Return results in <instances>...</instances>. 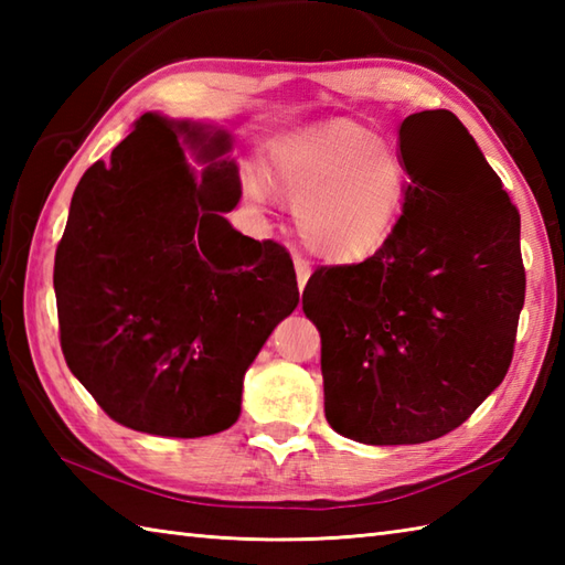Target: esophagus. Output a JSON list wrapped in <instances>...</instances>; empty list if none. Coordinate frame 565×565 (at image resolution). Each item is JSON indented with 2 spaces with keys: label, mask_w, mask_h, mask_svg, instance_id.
Listing matches in <instances>:
<instances>
[{
  "label": "esophagus",
  "mask_w": 565,
  "mask_h": 565,
  "mask_svg": "<svg viewBox=\"0 0 565 565\" xmlns=\"http://www.w3.org/2000/svg\"><path fill=\"white\" fill-rule=\"evenodd\" d=\"M294 267H296V281H298V289L303 291V286H306V281H308V276H310V262L306 259V257H301V255H294Z\"/></svg>",
  "instance_id": "34e87169"
}]
</instances>
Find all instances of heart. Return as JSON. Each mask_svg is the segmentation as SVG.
Returning a JSON list of instances; mask_svg holds the SVG:
<instances>
[{
    "instance_id": "b5f03b06",
    "label": "heart",
    "mask_w": 565,
    "mask_h": 565,
    "mask_svg": "<svg viewBox=\"0 0 565 565\" xmlns=\"http://www.w3.org/2000/svg\"><path fill=\"white\" fill-rule=\"evenodd\" d=\"M269 179L296 206L306 243L340 259L364 257L386 243L405 201L401 158L354 124L286 140L271 154ZM252 194L264 196L259 179Z\"/></svg>"
}]
</instances>
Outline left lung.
<instances>
[{"label": "left lung", "instance_id": "obj_1", "mask_svg": "<svg viewBox=\"0 0 565 565\" xmlns=\"http://www.w3.org/2000/svg\"><path fill=\"white\" fill-rule=\"evenodd\" d=\"M398 136L411 184L391 237L303 289L328 423L374 447L439 439L473 415L508 374L526 289L520 211L459 118L419 111Z\"/></svg>", "mask_w": 565, "mask_h": 565}]
</instances>
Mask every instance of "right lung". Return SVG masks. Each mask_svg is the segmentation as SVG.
<instances>
[{
  "label": "right lung",
  "instance_id": "right-lung-1",
  "mask_svg": "<svg viewBox=\"0 0 565 565\" xmlns=\"http://www.w3.org/2000/svg\"><path fill=\"white\" fill-rule=\"evenodd\" d=\"M200 150L196 178L178 136ZM223 130L140 116L72 194L55 249L60 347L114 423L206 437L239 415L243 379L298 306L291 255L225 221L239 201Z\"/></svg>",
  "mask_w": 565,
  "mask_h": 565
}]
</instances>
